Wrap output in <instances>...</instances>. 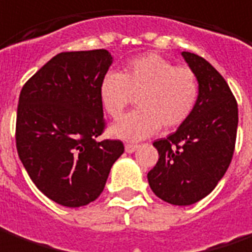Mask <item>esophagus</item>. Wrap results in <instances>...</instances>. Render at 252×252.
I'll return each instance as SVG.
<instances>
[{"label":"esophagus","mask_w":252,"mask_h":252,"mask_svg":"<svg viewBox=\"0 0 252 252\" xmlns=\"http://www.w3.org/2000/svg\"><path fill=\"white\" fill-rule=\"evenodd\" d=\"M137 148H138V145H136V144H126V145H125V151H126L127 154H133Z\"/></svg>","instance_id":"esophagus-1"}]
</instances>
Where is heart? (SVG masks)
Here are the masks:
<instances>
[{
  "mask_svg": "<svg viewBox=\"0 0 252 252\" xmlns=\"http://www.w3.org/2000/svg\"><path fill=\"white\" fill-rule=\"evenodd\" d=\"M98 94L105 112L114 119L137 97L138 109L111 127L114 136L137 141L155 134L160 126L174 129L185 122L197 103L199 81L188 67H176L164 57L148 53L127 62L122 74H105Z\"/></svg>",
  "mask_w": 252,
  "mask_h": 252,
  "instance_id": "1",
  "label": "heart"
}]
</instances>
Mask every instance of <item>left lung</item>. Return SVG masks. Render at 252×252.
Instances as JSON below:
<instances>
[{
	"label": "left lung",
	"instance_id": "8db88e82",
	"mask_svg": "<svg viewBox=\"0 0 252 252\" xmlns=\"http://www.w3.org/2000/svg\"><path fill=\"white\" fill-rule=\"evenodd\" d=\"M184 60L199 81V98L188 119L167 138L154 143L159 160L148 173L151 189L174 206L202 200L226 173L239 123L237 103L222 75L190 52Z\"/></svg>",
	"mask_w": 252,
	"mask_h": 252
}]
</instances>
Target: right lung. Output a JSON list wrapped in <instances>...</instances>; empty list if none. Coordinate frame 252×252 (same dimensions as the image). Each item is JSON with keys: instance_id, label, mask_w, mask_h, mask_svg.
Instances as JSON below:
<instances>
[{"instance_id": "1", "label": "right lung", "mask_w": 252, "mask_h": 252, "mask_svg": "<svg viewBox=\"0 0 252 252\" xmlns=\"http://www.w3.org/2000/svg\"><path fill=\"white\" fill-rule=\"evenodd\" d=\"M112 64L108 50L59 53L26 82L19 97L16 148L36 188L65 207L94 202L122 155L103 140L98 88Z\"/></svg>"}]
</instances>
